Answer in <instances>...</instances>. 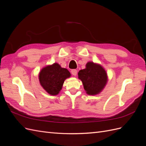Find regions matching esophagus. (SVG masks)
Segmentation results:
<instances>
[{"label": "esophagus", "mask_w": 146, "mask_h": 146, "mask_svg": "<svg viewBox=\"0 0 146 146\" xmlns=\"http://www.w3.org/2000/svg\"><path fill=\"white\" fill-rule=\"evenodd\" d=\"M71 73L74 76H77V70L76 69H72L71 70Z\"/></svg>", "instance_id": "34e87169"}]
</instances>
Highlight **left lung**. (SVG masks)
Here are the masks:
<instances>
[{
  "instance_id": "1",
  "label": "left lung",
  "mask_w": 146,
  "mask_h": 146,
  "mask_svg": "<svg viewBox=\"0 0 146 146\" xmlns=\"http://www.w3.org/2000/svg\"><path fill=\"white\" fill-rule=\"evenodd\" d=\"M78 78L88 95L94 96L102 91L108 82V76L105 69L100 64L89 61L86 68L78 73Z\"/></svg>"
}]
</instances>
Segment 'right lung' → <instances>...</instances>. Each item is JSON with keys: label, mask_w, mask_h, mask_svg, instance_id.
<instances>
[{"label": "right lung", "mask_w": 146, "mask_h": 146, "mask_svg": "<svg viewBox=\"0 0 146 146\" xmlns=\"http://www.w3.org/2000/svg\"><path fill=\"white\" fill-rule=\"evenodd\" d=\"M71 74L69 70L61 68L55 63L44 67L39 73V80L40 85L48 94L52 96L58 95L66 78H69Z\"/></svg>", "instance_id": "1"}]
</instances>
